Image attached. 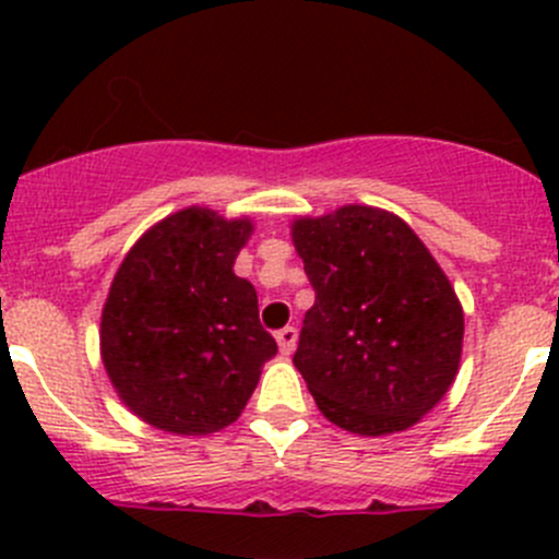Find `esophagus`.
Returning a JSON list of instances; mask_svg holds the SVG:
<instances>
[{
	"instance_id": "34e87169",
	"label": "esophagus",
	"mask_w": 559,
	"mask_h": 559,
	"mask_svg": "<svg viewBox=\"0 0 559 559\" xmlns=\"http://www.w3.org/2000/svg\"><path fill=\"white\" fill-rule=\"evenodd\" d=\"M275 341H278L281 354H292L297 346V326H284V330L275 332Z\"/></svg>"
}]
</instances>
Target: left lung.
<instances>
[{"label":"left lung","mask_w":559,"mask_h":559,"mask_svg":"<svg viewBox=\"0 0 559 559\" xmlns=\"http://www.w3.org/2000/svg\"><path fill=\"white\" fill-rule=\"evenodd\" d=\"M316 292L297 370L332 425L359 436L408 430L452 386L462 308L403 218L346 205L292 227Z\"/></svg>","instance_id":"obj_1"}]
</instances>
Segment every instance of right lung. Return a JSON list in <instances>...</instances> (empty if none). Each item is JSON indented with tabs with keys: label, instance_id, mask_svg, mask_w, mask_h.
<instances>
[{
	"label": "right lung",
	"instance_id": "1",
	"mask_svg": "<svg viewBox=\"0 0 559 559\" xmlns=\"http://www.w3.org/2000/svg\"><path fill=\"white\" fill-rule=\"evenodd\" d=\"M251 222L186 207L143 235L103 311V362L118 397L178 436L227 427L246 408L275 337L253 286L233 273Z\"/></svg>",
	"mask_w": 559,
	"mask_h": 559
}]
</instances>
